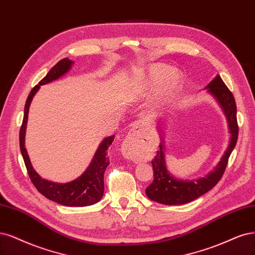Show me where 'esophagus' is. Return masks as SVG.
I'll return each mask as SVG.
<instances>
[{"instance_id":"esophagus-1","label":"esophagus","mask_w":255,"mask_h":255,"mask_svg":"<svg viewBox=\"0 0 255 255\" xmlns=\"http://www.w3.org/2000/svg\"><path fill=\"white\" fill-rule=\"evenodd\" d=\"M142 133L143 131L140 129V128H138L137 126L133 127V128H130V130L128 131V134L127 136L126 141L124 142V150H125L126 155H128L129 150H131V148L136 146V144H138L140 139L143 137Z\"/></svg>"}]
</instances>
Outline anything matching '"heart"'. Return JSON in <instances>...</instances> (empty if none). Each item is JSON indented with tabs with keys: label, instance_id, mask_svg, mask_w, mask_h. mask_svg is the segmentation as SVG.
<instances>
[{
	"label": "heart",
	"instance_id": "1",
	"mask_svg": "<svg viewBox=\"0 0 255 255\" xmlns=\"http://www.w3.org/2000/svg\"><path fill=\"white\" fill-rule=\"evenodd\" d=\"M167 80L163 83L161 96H160V104H164L172 100L177 95L181 83L182 78L177 73H172V68L165 65H158L148 77L147 86L150 91H155L159 87L165 79Z\"/></svg>",
	"mask_w": 255,
	"mask_h": 255
}]
</instances>
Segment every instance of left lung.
<instances>
[{"label": "left lung", "mask_w": 255, "mask_h": 255, "mask_svg": "<svg viewBox=\"0 0 255 255\" xmlns=\"http://www.w3.org/2000/svg\"><path fill=\"white\" fill-rule=\"evenodd\" d=\"M206 89L217 100L225 113L228 127L230 130V143L222 157L221 161L217 163L214 171L210 172L206 177L196 180H181L175 178L168 171L164 159V146L161 141L157 154L152 161L154 171V180L145 189V194L151 200L162 205H183L204 195L205 193L216 186L221 180L223 174L227 168L228 159L235 147L239 136V126L236 119V103L233 94L228 89L227 85L217 75L210 82Z\"/></svg>", "instance_id": "obj_1"}]
</instances>
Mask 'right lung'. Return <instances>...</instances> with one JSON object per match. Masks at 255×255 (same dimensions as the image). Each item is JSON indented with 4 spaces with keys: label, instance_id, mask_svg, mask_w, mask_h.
<instances>
[{
    "label": "right lung",
    "instance_id": "right-lung-1",
    "mask_svg": "<svg viewBox=\"0 0 255 255\" xmlns=\"http://www.w3.org/2000/svg\"><path fill=\"white\" fill-rule=\"evenodd\" d=\"M73 64V61L67 58L60 60L59 62L50 69L48 74L42 79L39 84L34 86L29 93L28 98L25 103L24 117L20 129V150L23 156L26 169H27L29 178L33 183V186L37 188V190L42 195H44L49 200H52L55 201V203L63 206L85 207L98 203L103 196V176L105 169H107L108 165L110 164L109 157H107V150L114 141V137H115V135L103 139V141L100 143L97 152L95 153V156L92 162L90 163L89 168L85 170V172L81 176H79L77 179L66 183L52 182L40 177V175L33 170L27 151H26L25 148L26 125H27L30 102L33 98L34 94L39 91L40 85L49 83L66 74L69 69H71Z\"/></svg>",
    "mask_w": 255,
    "mask_h": 255
}]
</instances>
